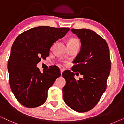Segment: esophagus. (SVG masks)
<instances>
[{
	"label": "esophagus",
	"mask_w": 124,
	"mask_h": 124,
	"mask_svg": "<svg viewBox=\"0 0 124 124\" xmlns=\"http://www.w3.org/2000/svg\"><path fill=\"white\" fill-rule=\"evenodd\" d=\"M64 70L63 69H61V70H60V74H61V75H62V72H64Z\"/></svg>",
	"instance_id": "34e87169"
}]
</instances>
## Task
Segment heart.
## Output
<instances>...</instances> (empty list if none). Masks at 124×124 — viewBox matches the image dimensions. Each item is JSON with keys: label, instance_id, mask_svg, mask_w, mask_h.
I'll return each mask as SVG.
<instances>
[{"label": "heart", "instance_id": "1", "mask_svg": "<svg viewBox=\"0 0 124 124\" xmlns=\"http://www.w3.org/2000/svg\"><path fill=\"white\" fill-rule=\"evenodd\" d=\"M74 45H79V40L76 38H70L68 40V46H71Z\"/></svg>", "mask_w": 124, "mask_h": 124}]
</instances>
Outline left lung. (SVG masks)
<instances>
[{"instance_id":"1","label":"left lung","mask_w":124,"mask_h":124,"mask_svg":"<svg viewBox=\"0 0 124 124\" xmlns=\"http://www.w3.org/2000/svg\"><path fill=\"white\" fill-rule=\"evenodd\" d=\"M71 31L80 39L81 48L74 60L73 72L66 70L62 73L66 80L63 99L72 109L83 113L92 109L106 90L111 69L109 48L106 41L93 30L72 29ZM76 71L83 78L76 81Z\"/></svg>"}]
</instances>
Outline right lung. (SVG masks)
<instances>
[{
  "label": "right lung",
  "instance_id": "1",
  "mask_svg": "<svg viewBox=\"0 0 124 124\" xmlns=\"http://www.w3.org/2000/svg\"><path fill=\"white\" fill-rule=\"evenodd\" d=\"M68 27H34L19 34L12 45L8 65L11 89L18 101L26 108L45 103L48 91L61 75L57 67L41 72L37 64L49 54L50 47L69 31Z\"/></svg>",
  "mask_w": 124,
  "mask_h": 124
}]
</instances>
